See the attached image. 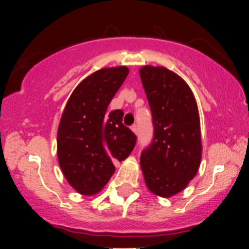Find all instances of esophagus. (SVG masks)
Listing matches in <instances>:
<instances>
[{"instance_id": "34e87169", "label": "esophagus", "mask_w": 249, "mask_h": 249, "mask_svg": "<svg viewBox=\"0 0 249 249\" xmlns=\"http://www.w3.org/2000/svg\"><path fill=\"white\" fill-rule=\"evenodd\" d=\"M131 129H132V131H133V133H135V135H138V127H137V124H133V126L131 127Z\"/></svg>"}]
</instances>
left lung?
<instances>
[{
  "label": "left lung",
  "instance_id": "obj_1",
  "mask_svg": "<svg viewBox=\"0 0 249 249\" xmlns=\"http://www.w3.org/2000/svg\"><path fill=\"white\" fill-rule=\"evenodd\" d=\"M140 76L153 121V140L142 151L141 168L153 195L172 197L183 191L201 164V124L190 86L164 67L143 66Z\"/></svg>",
  "mask_w": 249,
  "mask_h": 249
}]
</instances>
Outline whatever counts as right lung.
Returning a JSON list of instances; mask_svg holds the SVG:
<instances>
[{"instance_id":"add662e5","label":"right lung","mask_w":249,"mask_h":249,"mask_svg":"<svg viewBox=\"0 0 249 249\" xmlns=\"http://www.w3.org/2000/svg\"><path fill=\"white\" fill-rule=\"evenodd\" d=\"M126 66L102 68L77 86L68 98L57 131V157L62 173L83 196L100 192L121 162L135 148L136 136L122 123L121 109L107 112L126 80Z\"/></svg>"}]
</instances>
